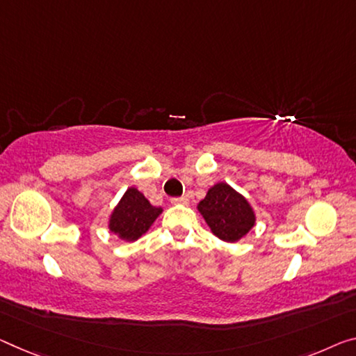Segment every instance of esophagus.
<instances>
[{
    "label": "esophagus",
    "instance_id": "esophagus-1",
    "mask_svg": "<svg viewBox=\"0 0 356 356\" xmlns=\"http://www.w3.org/2000/svg\"><path fill=\"white\" fill-rule=\"evenodd\" d=\"M170 202H172V204H175V205H178V204H183V205H186V204H188V197H172V199H170Z\"/></svg>",
    "mask_w": 356,
    "mask_h": 356
}]
</instances>
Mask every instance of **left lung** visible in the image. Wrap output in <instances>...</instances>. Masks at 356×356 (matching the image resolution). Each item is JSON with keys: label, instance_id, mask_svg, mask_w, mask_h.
Returning <instances> with one entry per match:
<instances>
[{"label": "left lung", "instance_id": "1", "mask_svg": "<svg viewBox=\"0 0 356 356\" xmlns=\"http://www.w3.org/2000/svg\"><path fill=\"white\" fill-rule=\"evenodd\" d=\"M213 234L224 242H237L254 226V213L245 197L226 183H218L209 189L199 204Z\"/></svg>", "mask_w": 356, "mask_h": 356}]
</instances>
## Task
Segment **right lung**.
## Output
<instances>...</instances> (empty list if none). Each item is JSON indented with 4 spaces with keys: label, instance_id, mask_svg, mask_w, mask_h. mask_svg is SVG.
<instances>
[{
    "label": "right lung",
    "instance_id": "obj_1",
    "mask_svg": "<svg viewBox=\"0 0 356 356\" xmlns=\"http://www.w3.org/2000/svg\"><path fill=\"white\" fill-rule=\"evenodd\" d=\"M161 213L162 209L151 205L138 189L129 188L113 211L111 220H109V231L132 242L149 229Z\"/></svg>",
    "mask_w": 356,
    "mask_h": 356
}]
</instances>
